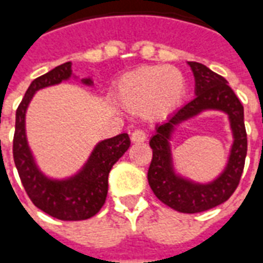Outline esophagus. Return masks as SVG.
Returning <instances> with one entry per match:
<instances>
[{
  "instance_id": "1",
  "label": "esophagus",
  "mask_w": 263,
  "mask_h": 263,
  "mask_svg": "<svg viewBox=\"0 0 263 263\" xmlns=\"http://www.w3.org/2000/svg\"><path fill=\"white\" fill-rule=\"evenodd\" d=\"M130 140L134 144H140V142H144L146 140V134L142 132V130H134L132 136H130Z\"/></svg>"
}]
</instances>
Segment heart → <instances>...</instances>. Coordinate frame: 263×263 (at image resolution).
<instances>
[{
	"label": "heart",
	"mask_w": 263,
	"mask_h": 263,
	"mask_svg": "<svg viewBox=\"0 0 263 263\" xmlns=\"http://www.w3.org/2000/svg\"><path fill=\"white\" fill-rule=\"evenodd\" d=\"M186 91L184 75L167 66H145L118 81L114 100L127 112L162 119L177 109Z\"/></svg>",
	"instance_id": "obj_1"
}]
</instances>
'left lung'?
Here are the masks:
<instances>
[{
	"label": "left lung",
	"instance_id": "obj_1",
	"mask_svg": "<svg viewBox=\"0 0 263 263\" xmlns=\"http://www.w3.org/2000/svg\"><path fill=\"white\" fill-rule=\"evenodd\" d=\"M188 66L195 77L196 97L155 127L156 133L149 140L152 162L148 170V182L162 203L178 213L195 214L222 204L236 191L247 155V133L243 105L227 79L200 63L188 62ZM205 110L227 114L234 142L223 172L209 183H196L175 170L170 141L177 125Z\"/></svg>",
	"mask_w": 263,
	"mask_h": 263
}]
</instances>
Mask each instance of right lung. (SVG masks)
Returning <instances> with one entry per match:
<instances>
[{
    "label": "right lung",
    "mask_w": 263,
    "mask_h": 263,
    "mask_svg": "<svg viewBox=\"0 0 263 263\" xmlns=\"http://www.w3.org/2000/svg\"><path fill=\"white\" fill-rule=\"evenodd\" d=\"M71 62L58 66L46 74L34 79L28 86L16 111L13 160L28 197L50 217L62 221H82L96 215L105 203L108 193V174L130 146L127 133L99 141L82 167L66 178H52L41 172L26 133V114L32 97L45 87L77 79ZM81 83L93 86V79L83 78Z\"/></svg>",
    "instance_id": "obj_1"
}]
</instances>
